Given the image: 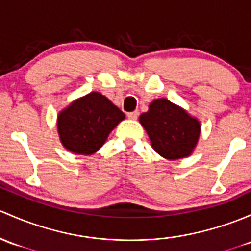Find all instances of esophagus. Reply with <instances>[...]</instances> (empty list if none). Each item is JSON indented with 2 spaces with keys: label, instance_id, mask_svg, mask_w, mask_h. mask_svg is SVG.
<instances>
[{
  "label": "esophagus",
  "instance_id": "esophagus-1",
  "mask_svg": "<svg viewBox=\"0 0 251 251\" xmlns=\"http://www.w3.org/2000/svg\"><path fill=\"white\" fill-rule=\"evenodd\" d=\"M127 117H128V119H132V120H136V119L138 118V112H137V110H134V112L127 113Z\"/></svg>",
  "mask_w": 251,
  "mask_h": 251
}]
</instances>
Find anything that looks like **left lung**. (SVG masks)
<instances>
[{
	"instance_id": "1",
	"label": "left lung",
	"mask_w": 251,
	"mask_h": 251,
	"mask_svg": "<svg viewBox=\"0 0 251 251\" xmlns=\"http://www.w3.org/2000/svg\"><path fill=\"white\" fill-rule=\"evenodd\" d=\"M151 147L167 160H178L191 155L199 142L201 125L179 105L166 99H157L149 110L139 117Z\"/></svg>"
}]
</instances>
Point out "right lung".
Instances as JSON below:
<instances>
[{"label": "right lung", "instance_id": "right-lung-1", "mask_svg": "<svg viewBox=\"0 0 251 251\" xmlns=\"http://www.w3.org/2000/svg\"><path fill=\"white\" fill-rule=\"evenodd\" d=\"M125 114L100 92H90L59 113L57 131L62 146L79 155H91L104 144Z\"/></svg>", "mask_w": 251, "mask_h": 251}]
</instances>
